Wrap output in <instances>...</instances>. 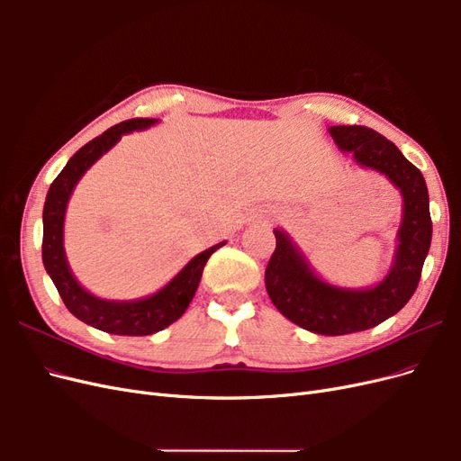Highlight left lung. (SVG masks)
<instances>
[{"label":"left lung","instance_id":"1","mask_svg":"<svg viewBox=\"0 0 461 461\" xmlns=\"http://www.w3.org/2000/svg\"><path fill=\"white\" fill-rule=\"evenodd\" d=\"M329 132L340 149L354 153L359 165L386 175L403 198L393 271L367 290H344L323 283L288 236L275 230L276 248L265 269V286L275 308L305 330L339 337L376 327L410 302L430 248L432 222L425 178L393 142L361 124H339Z\"/></svg>","mask_w":461,"mask_h":461}]
</instances>
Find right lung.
Here are the masks:
<instances>
[{
    "label": "right lung",
    "instance_id": "obj_1",
    "mask_svg": "<svg viewBox=\"0 0 461 461\" xmlns=\"http://www.w3.org/2000/svg\"><path fill=\"white\" fill-rule=\"evenodd\" d=\"M156 119H129L107 129L86 146H82L68 159L65 169L51 183L44 203V239H41V259L51 281L58 288L67 310L86 325L111 334L124 337H146L163 330L186 312L194 294H196L205 263L215 249L225 242L212 246L194 258L173 281L161 288L158 294L138 302H107L100 300L82 288L73 273L68 271L63 249V221L67 202L78 178L100 156L119 142L124 132L148 129Z\"/></svg>",
    "mask_w": 461,
    "mask_h": 461
}]
</instances>
